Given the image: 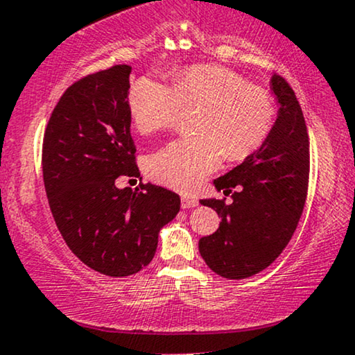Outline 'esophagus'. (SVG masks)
<instances>
[{"instance_id": "1", "label": "esophagus", "mask_w": 355, "mask_h": 355, "mask_svg": "<svg viewBox=\"0 0 355 355\" xmlns=\"http://www.w3.org/2000/svg\"><path fill=\"white\" fill-rule=\"evenodd\" d=\"M198 206V199L193 196H182V207L183 209H189V207H196Z\"/></svg>"}]
</instances>
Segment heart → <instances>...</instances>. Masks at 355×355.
<instances>
[{
	"label": "heart",
	"instance_id": "1",
	"mask_svg": "<svg viewBox=\"0 0 355 355\" xmlns=\"http://www.w3.org/2000/svg\"><path fill=\"white\" fill-rule=\"evenodd\" d=\"M180 106H199L194 119L198 135L173 139L146 159L154 182L194 191L209 173L228 161H241L257 151L272 132L275 99L232 69L201 64L178 72L173 87L143 77L128 93V112L139 133L172 125Z\"/></svg>",
	"mask_w": 355,
	"mask_h": 355
}]
</instances>
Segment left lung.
Listing matches in <instances>:
<instances>
[{"instance_id":"1","label":"left lung","mask_w":355,"mask_h":355,"mask_svg":"<svg viewBox=\"0 0 355 355\" xmlns=\"http://www.w3.org/2000/svg\"><path fill=\"white\" fill-rule=\"evenodd\" d=\"M272 89L279 111L270 135L243 164L214 180L233 201H201L216 209L222 222L216 233L199 239V252L223 278L243 279L270 266L291 239L306 204L311 157L302 109L278 73Z\"/></svg>"}]
</instances>
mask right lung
<instances>
[{
	"instance_id": "obj_1",
	"label": "right lung",
	"mask_w": 355,
	"mask_h": 355,
	"mask_svg": "<svg viewBox=\"0 0 355 355\" xmlns=\"http://www.w3.org/2000/svg\"><path fill=\"white\" fill-rule=\"evenodd\" d=\"M132 67L117 64L73 82L44 130L42 166L49 209L69 249L107 277H128L153 261L161 228L175 218L180 196L139 177L130 135Z\"/></svg>"
}]
</instances>
